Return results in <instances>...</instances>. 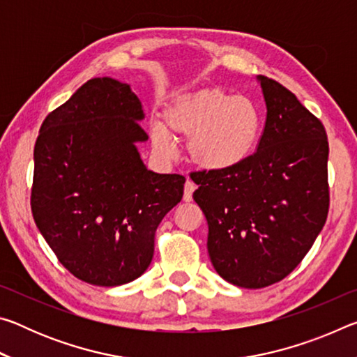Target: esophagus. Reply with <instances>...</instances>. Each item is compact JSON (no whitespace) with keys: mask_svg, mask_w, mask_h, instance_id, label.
I'll return each mask as SVG.
<instances>
[{"mask_svg":"<svg viewBox=\"0 0 357 357\" xmlns=\"http://www.w3.org/2000/svg\"><path fill=\"white\" fill-rule=\"evenodd\" d=\"M197 189V185L193 181L187 179L185 184H184V202H190L192 200V195H193V190Z\"/></svg>","mask_w":357,"mask_h":357,"instance_id":"1","label":"esophagus"}]
</instances>
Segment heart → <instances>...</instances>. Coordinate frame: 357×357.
Returning <instances> with one entry per match:
<instances>
[{"instance_id": "heart-1", "label": "heart", "mask_w": 357, "mask_h": 357, "mask_svg": "<svg viewBox=\"0 0 357 357\" xmlns=\"http://www.w3.org/2000/svg\"><path fill=\"white\" fill-rule=\"evenodd\" d=\"M261 132V113L247 96H231L220 88L178 94L164 110V124L151 126L154 148L174 154L170 135L189 138L193 164L211 172L233 168L255 149Z\"/></svg>"}]
</instances>
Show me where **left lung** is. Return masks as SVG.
Wrapping results in <instances>:
<instances>
[{
  "label": "left lung",
  "instance_id": "obj_1",
  "mask_svg": "<svg viewBox=\"0 0 357 357\" xmlns=\"http://www.w3.org/2000/svg\"><path fill=\"white\" fill-rule=\"evenodd\" d=\"M258 82L268 113L255 153L228 170L190 174L208 220L211 263L222 279L253 289L291 273L329 211L324 126L279 82Z\"/></svg>",
  "mask_w": 357,
  "mask_h": 357
}]
</instances>
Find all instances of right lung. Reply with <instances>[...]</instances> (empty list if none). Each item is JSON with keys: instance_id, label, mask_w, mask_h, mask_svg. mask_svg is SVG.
<instances>
[{"instance_id": "1", "label": "right lung", "mask_w": 357, "mask_h": 357, "mask_svg": "<svg viewBox=\"0 0 357 357\" xmlns=\"http://www.w3.org/2000/svg\"><path fill=\"white\" fill-rule=\"evenodd\" d=\"M142 102L128 83L91 78L48 113L34 146L31 211L66 269L98 287L135 280L185 178L146 168Z\"/></svg>"}]
</instances>
